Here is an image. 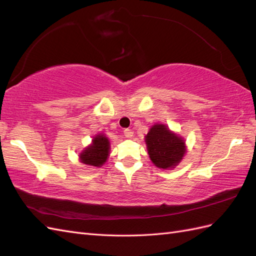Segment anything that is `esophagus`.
I'll return each mask as SVG.
<instances>
[{
	"label": "esophagus",
	"instance_id": "obj_1",
	"mask_svg": "<svg viewBox=\"0 0 256 256\" xmlns=\"http://www.w3.org/2000/svg\"><path fill=\"white\" fill-rule=\"evenodd\" d=\"M124 134H125L126 138H131L134 136V131L131 129H125L124 130Z\"/></svg>",
	"mask_w": 256,
	"mask_h": 256
}]
</instances>
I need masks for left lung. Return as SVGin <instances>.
<instances>
[{
    "mask_svg": "<svg viewBox=\"0 0 256 256\" xmlns=\"http://www.w3.org/2000/svg\"><path fill=\"white\" fill-rule=\"evenodd\" d=\"M150 158L160 168H175L186 152L182 138L172 132L166 125H154L145 136Z\"/></svg>",
    "mask_w": 256,
    "mask_h": 256,
    "instance_id": "1",
    "label": "left lung"
}]
</instances>
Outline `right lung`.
Here are the masks:
<instances>
[{
  "instance_id": "1",
  "label": "right lung",
  "mask_w": 256,
  "mask_h": 256,
  "mask_svg": "<svg viewBox=\"0 0 256 256\" xmlns=\"http://www.w3.org/2000/svg\"><path fill=\"white\" fill-rule=\"evenodd\" d=\"M110 142L104 134H97L90 146L81 154L80 160L82 164L92 166H102L109 156Z\"/></svg>"
}]
</instances>
